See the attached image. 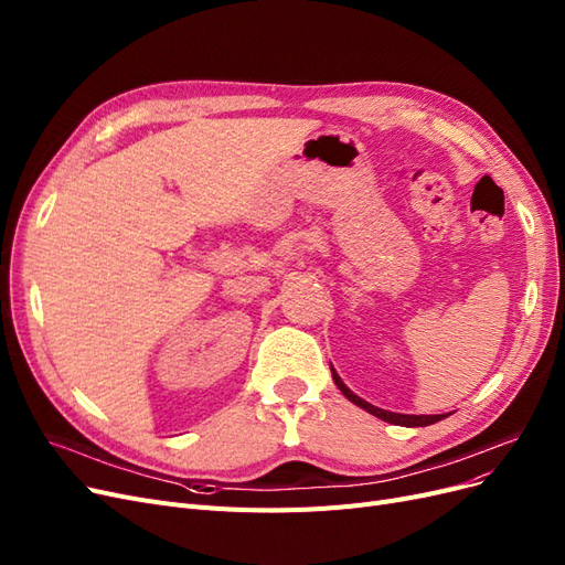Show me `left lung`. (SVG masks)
Segmentation results:
<instances>
[{"mask_svg": "<svg viewBox=\"0 0 565 565\" xmlns=\"http://www.w3.org/2000/svg\"><path fill=\"white\" fill-rule=\"evenodd\" d=\"M332 380H335L338 388H340V391L347 395V398H349L353 405L363 407L365 412L374 414V416H377V419H382V422H386V424H395V426H407V428H414V426H430V424H437V422H443L445 416H447V414H398V412L380 409V407L370 405L367 401L359 398V395L353 393V391H349V388L344 386V382L340 380V374H338L335 370H332Z\"/></svg>", "mask_w": 565, "mask_h": 565, "instance_id": "obj_1", "label": "left lung"}]
</instances>
